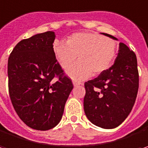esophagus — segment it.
<instances>
[{
	"instance_id": "obj_1",
	"label": "esophagus",
	"mask_w": 148,
	"mask_h": 148,
	"mask_svg": "<svg viewBox=\"0 0 148 148\" xmlns=\"http://www.w3.org/2000/svg\"><path fill=\"white\" fill-rule=\"evenodd\" d=\"M73 84H74V87L78 86V85H79V84H81L79 82H77V81H73Z\"/></svg>"
}]
</instances>
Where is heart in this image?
Masks as SVG:
<instances>
[{"label": "heart", "mask_w": 148, "mask_h": 148, "mask_svg": "<svg viewBox=\"0 0 148 148\" xmlns=\"http://www.w3.org/2000/svg\"><path fill=\"white\" fill-rule=\"evenodd\" d=\"M117 42L97 33H75L66 44L56 42L55 57L62 68L67 69L74 64L77 56L79 63L67 71L73 80L81 81L99 75L111 66L117 53Z\"/></svg>", "instance_id": "obj_1"}]
</instances>
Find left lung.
<instances>
[{
  "instance_id": "obj_1",
  "label": "left lung",
  "mask_w": 148,
  "mask_h": 148,
  "mask_svg": "<svg viewBox=\"0 0 148 148\" xmlns=\"http://www.w3.org/2000/svg\"><path fill=\"white\" fill-rule=\"evenodd\" d=\"M101 34L118 40L111 35ZM138 85L136 55L120 42L119 53L112 67L84 84L86 93L84 109L88 119L102 128L119 127L132 111Z\"/></svg>"
}]
</instances>
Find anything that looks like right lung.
Here are the masks:
<instances>
[{"mask_svg":"<svg viewBox=\"0 0 148 148\" xmlns=\"http://www.w3.org/2000/svg\"><path fill=\"white\" fill-rule=\"evenodd\" d=\"M55 40L54 31L36 34L19 42L8 59L12 105L20 119L36 130L46 131L60 122L74 88L56 60ZM55 76L59 80L54 83Z\"/></svg>","mask_w":148,"mask_h":148,"instance_id":"add662e5","label":"right lung"}]
</instances>
